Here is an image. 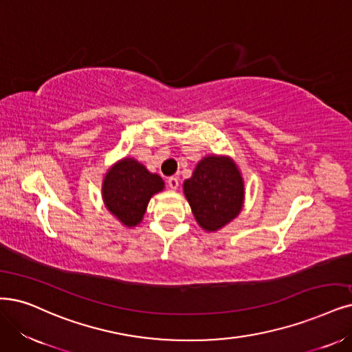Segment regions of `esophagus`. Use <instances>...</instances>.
Segmentation results:
<instances>
[{
  "label": "esophagus",
  "instance_id": "34e87169",
  "mask_svg": "<svg viewBox=\"0 0 352 352\" xmlns=\"http://www.w3.org/2000/svg\"><path fill=\"white\" fill-rule=\"evenodd\" d=\"M166 183H168V187L171 188V190H177L178 186H179V181H178L177 177H169V178L166 179Z\"/></svg>",
  "mask_w": 352,
  "mask_h": 352
}]
</instances>
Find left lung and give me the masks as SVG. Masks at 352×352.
Instances as JSON below:
<instances>
[{
    "instance_id": "8db88e82",
    "label": "left lung",
    "mask_w": 352,
    "mask_h": 352,
    "mask_svg": "<svg viewBox=\"0 0 352 352\" xmlns=\"http://www.w3.org/2000/svg\"><path fill=\"white\" fill-rule=\"evenodd\" d=\"M243 187L236 164L217 155L203 158L183 186L191 212L206 232L222 229L241 213Z\"/></svg>"
}]
</instances>
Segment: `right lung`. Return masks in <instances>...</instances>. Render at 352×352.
Instances as JSON below:
<instances>
[{
  "instance_id": "right-lung-1",
  "label": "right lung",
  "mask_w": 352,
  "mask_h": 352,
  "mask_svg": "<svg viewBox=\"0 0 352 352\" xmlns=\"http://www.w3.org/2000/svg\"><path fill=\"white\" fill-rule=\"evenodd\" d=\"M164 179L133 158L116 162L102 179V200L109 212L127 228L143 219L153 194L162 191Z\"/></svg>"
}]
</instances>
